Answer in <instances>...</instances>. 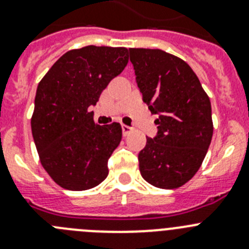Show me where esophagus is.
Wrapping results in <instances>:
<instances>
[{
  "instance_id": "1",
  "label": "esophagus",
  "mask_w": 249,
  "mask_h": 249,
  "mask_svg": "<svg viewBox=\"0 0 249 249\" xmlns=\"http://www.w3.org/2000/svg\"><path fill=\"white\" fill-rule=\"evenodd\" d=\"M131 132H132V127L126 126V124H122V133H123V136L129 135Z\"/></svg>"
}]
</instances>
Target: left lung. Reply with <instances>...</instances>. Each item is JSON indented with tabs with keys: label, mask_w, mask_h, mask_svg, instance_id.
<instances>
[{
	"label": "left lung",
	"mask_w": 249,
	"mask_h": 249,
	"mask_svg": "<svg viewBox=\"0 0 249 249\" xmlns=\"http://www.w3.org/2000/svg\"><path fill=\"white\" fill-rule=\"evenodd\" d=\"M142 100L157 135L138 153L141 175L152 186L172 190L198 171L213 135L211 101L192 68L162 50L129 48Z\"/></svg>",
	"instance_id": "8db88e82"
}]
</instances>
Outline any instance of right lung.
Masks as SVG:
<instances>
[{
  "mask_svg": "<svg viewBox=\"0 0 249 249\" xmlns=\"http://www.w3.org/2000/svg\"><path fill=\"white\" fill-rule=\"evenodd\" d=\"M127 63L126 47L86 46L66 52L38 83L32 136L43 168L65 190H89L108 176L122 128L96 124L89 107Z\"/></svg>",
  "mask_w": 249,
  "mask_h": 249,
  "instance_id": "add662e5",
  "label": "right lung"
}]
</instances>
